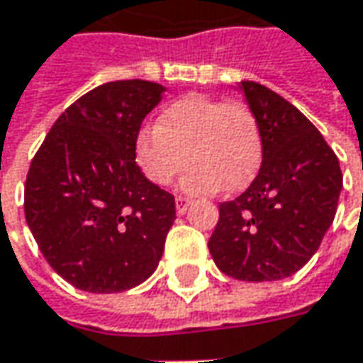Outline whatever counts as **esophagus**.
<instances>
[{
	"label": "esophagus",
	"mask_w": 363,
	"mask_h": 363,
	"mask_svg": "<svg viewBox=\"0 0 363 363\" xmlns=\"http://www.w3.org/2000/svg\"><path fill=\"white\" fill-rule=\"evenodd\" d=\"M174 205H177V213H179V215H184L186 208L191 206V199H186V196H177V199H174Z\"/></svg>",
	"instance_id": "1"
}]
</instances>
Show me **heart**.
Here are the masks:
<instances>
[{"instance_id":"heart-1","label":"heart","mask_w":363,"mask_h":363,"mask_svg":"<svg viewBox=\"0 0 363 363\" xmlns=\"http://www.w3.org/2000/svg\"><path fill=\"white\" fill-rule=\"evenodd\" d=\"M134 157L144 177L158 186L169 184L182 169L189 194L241 191L255 179L263 158V138L255 114L237 102L189 94L172 102L155 128H143Z\"/></svg>"}]
</instances>
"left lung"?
Instances as JSON below:
<instances>
[{"mask_svg": "<svg viewBox=\"0 0 363 363\" xmlns=\"http://www.w3.org/2000/svg\"><path fill=\"white\" fill-rule=\"evenodd\" d=\"M237 88L259 122L263 160L249 189L219 205L208 251L229 277L279 281L315 255L344 177L333 150L294 104L257 82Z\"/></svg>", "mask_w": 363, "mask_h": 363, "instance_id": "8db88e82", "label": "left lung"}]
</instances>
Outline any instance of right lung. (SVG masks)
I'll list each match as a JSON object with an SVG mask.
<instances>
[{
    "mask_svg": "<svg viewBox=\"0 0 363 363\" xmlns=\"http://www.w3.org/2000/svg\"><path fill=\"white\" fill-rule=\"evenodd\" d=\"M164 86L102 84L56 120L26 181V220L45 261L88 294H118L158 267L174 196L144 177L134 143Z\"/></svg>",
    "mask_w": 363,
    "mask_h": 363,
    "instance_id": "right-lung-1",
    "label": "right lung"
}]
</instances>
